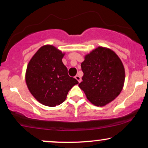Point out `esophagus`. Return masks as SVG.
Wrapping results in <instances>:
<instances>
[{
	"label": "esophagus",
	"instance_id": "esophagus-1",
	"mask_svg": "<svg viewBox=\"0 0 148 148\" xmlns=\"http://www.w3.org/2000/svg\"><path fill=\"white\" fill-rule=\"evenodd\" d=\"M75 79L77 80L78 81V82H79V83H80V82L81 81V78L80 77V76H79V75H76V76H75Z\"/></svg>",
	"mask_w": 148,
	"mask_h": 148
}]
</instances>
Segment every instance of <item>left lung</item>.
Here are the masks:
<instances>
[{"label":"left lung","mask_w":148,"mask_h":148,"mask_svg":"<svg viewBox=\"0 0 148 148\" xmlns=\"http://www.w3.org/2000/svg\"><path fill=\"white\" fill-rule=\"evenodd\" d=\"M83 81L79 88L94 106L102 107L115 99L123 88L125 68L114 51L98 47L81 63Z\"/></svg>","instance_id":"1"}]
</instances>
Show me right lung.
Returning <instances> with one entry per match:
<instances>
[{
	"instance_id": "add662e5",
	"label": "right lung",
	"mask_w": 148,
	"mask_h": 148,
	"mask_svg": "<svg viewBox=\"0 0 148 148\" xmlns=\"http://www.w3.org/2000/svg\"><path fill=\"white\" fill-rule=\"evenodd\" d=\"M65 53L54 46H42L29 60L25 81L30 93L44 106L55 107L65 101L69 90L79 82L67 74L62 61Z\"/></svg>"
}]
</instances>
